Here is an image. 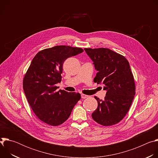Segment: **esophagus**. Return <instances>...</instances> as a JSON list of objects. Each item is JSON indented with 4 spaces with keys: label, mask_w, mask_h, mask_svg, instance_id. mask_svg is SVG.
I'll use <instances>...</instances> for the list:
<instances>
[{
    "label": "esophagus",
    "mask_w": 158,
    "mask_h": 158,
    "mask_svg": "<svg viewBox=\"0 0 158 158\" xmlns=\"http://www.w3.org/2000/svg\"><path fill=\"white\" fill-rule=\"evenodd\" d=\"M88 97H89V96H87V95H85V94H81V98L82 99H85V98H87Z\"/></svg>",
    "instance_id": "1"
}]
</instances>
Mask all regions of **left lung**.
I'll use <instances>...</instances> for the list:
<instances>
[{
  "label": "left lung",
  "instance_id": "1",
  "mask_svg": "<svg viewBox=\"0 0 158 158\" xmlns=\"http://www.w3.org/2000/svg\"><path fill=\"white\" fill-rule=\"evenodd\" d=\"M98 71L94 82L104 85V100L94 97L98 108L93 119L104 126L116 124L126 115L135 95L134 79L124 56L107 48H85Z\"/></svg>",
  "mask_w": 158,
  "mask_h": 158
}]
</instances>
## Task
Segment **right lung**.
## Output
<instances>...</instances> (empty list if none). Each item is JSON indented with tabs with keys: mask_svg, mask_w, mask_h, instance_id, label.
Listing matches in <instances>:
<instances>
[{
	"mask_svg": "<svg viewBox=\"0 0 158 158\" xmlns=\"http://www.w3.org/2000/svg\"><path fill=\"white\" fill-rule=\"evenodd\" d=\"M79 48L57 46L39 51L23 80L24 91L34 114L42 122L57 126L64 123L81 99L78 93L57 91L64 62L82 53Z\"/></svg>",
	"mask_w": 158,
	"mask_h": 158,
	"instance_id": "add662e5",
	"label": "right lung"
}]
</instances>
